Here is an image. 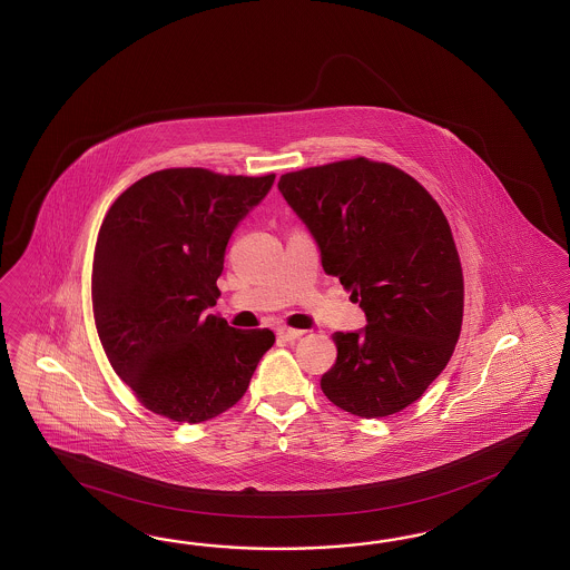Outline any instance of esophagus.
<instances>
[{"label":"esophagus","mask_w":570,"mask_h":570,"mask_svg":"<svg viewBox=\"0 0 570 570\" xmlns=\"http://www.w3.org/2000/svg\"><path fill=\"white\" fill-rule=\"evenodd\" d=\"M277 336L282 338V341H288V343H293V341H296V338H301L305 332L303 330H294V328H286V326H279V328L276 330Z\"/></svg>","instance_id":"esophagus-1"}]
</instances>
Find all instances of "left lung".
I'll use <instances>...</instances> for the list:
<instances>
[{
    "label": "left lung",
    "instance_id": "1",
    "mask_svg": "<svg viewBox=\"0 0 570 570\" xmlns=\"http://www.w3.org/2000/svg\"><path fill=\"white\" fill-rule=\"evenodd\" d=\"M277 190L367 322L332 336L324 395L360 417L397 414L445 370L462 328L464 277L443 210L414 177L367 158L286 173Z\"/></svg>",
    "mask_w": 570,
    "mask_h": 570
}]
</instances>
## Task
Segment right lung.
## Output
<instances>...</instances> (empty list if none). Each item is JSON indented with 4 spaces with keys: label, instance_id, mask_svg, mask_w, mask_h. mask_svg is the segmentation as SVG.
Masks as SVG:
<instances>
[{
    "label": "right lung",
    "instance_id": "obj_1",
    "mask_svg": "<svg viewBox=\"0 0 570 570\" xmlns=\"http://www.w3.org/2000/svg\"><path fill=\"white\" fill-rule=\"evenodd\" d=\"M276 175L165 169L122 191L104 217L91 267L104 353L139 401L198 424L240 401L272 330H238L207 309L225 246Z\"/></svg>",
    "mask_w": 570,
    "mask_h": 570
}]
</instances>
